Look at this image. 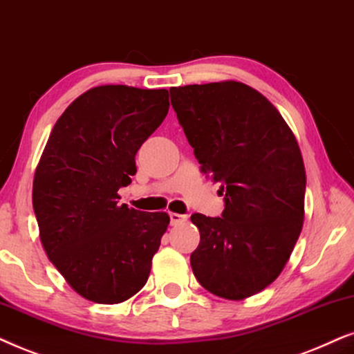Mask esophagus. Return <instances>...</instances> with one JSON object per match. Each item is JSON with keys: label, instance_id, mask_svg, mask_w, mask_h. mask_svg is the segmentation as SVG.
I'll return each instance as SVG.
<instances>
[{"label": "esophagus", "instance_id": "34e87169", "mask_svg": "<svg viewBox=\"0 0 354 354\" xmlns=\"http://www.w3.org/2000/svg\"><path fill=\"white\" fill-rule=\"evenodd\" d=\"M169 220H171V225H181L187 221V215H181V214H176V212H171L169 214Z\"/></svg>", "mask_w": 354, "mask_h": 354}]
</instances>
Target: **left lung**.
I'll return each mask as SVG.
<instances>
[{
  "instance_id": "8db88e82",
  "label": "left lung",
  "mask_w": 354,
  "mask_h": 354,
  "mask_svg": "<svg viewBox=\"0 0 354 354\" xmlns=\"http://www.w3.org/2000/svg\"><path fill=\"white\" fill-rule=\"evenodd\" d=\"M169 93L201 169L225 192L223 215L191 216L201 233L192 272L215 296L246 299L280 275L303 230L306 169L298 140L279 110L243 82Z\"/></svg>"
}]
</instances>
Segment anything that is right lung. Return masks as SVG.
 Listing matches in <instances>:
<instances>
[{
    "mask_svg": "<svg viewBox=\"0 0 354 354\" xmlns=\"http://www.w3.org/2000/svg\"><path fill=\"white\" fill-rule=\"evenodd\" d=\"M167 88L98 86L66 108L34 174L32 204L51 263L82 298L118 304L147 283L165 212L118 204L136 153L168 113Z\"/></svg>",
    "mask_w": 354,
    "mask_h": 354,
    "instance_id": "right-lung-1",
    "label": "right lung"
}]
</instances>
